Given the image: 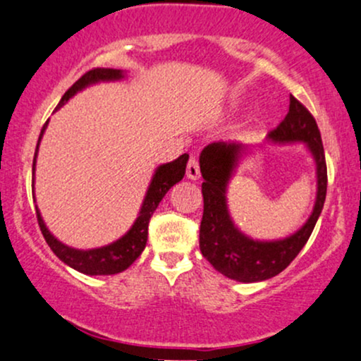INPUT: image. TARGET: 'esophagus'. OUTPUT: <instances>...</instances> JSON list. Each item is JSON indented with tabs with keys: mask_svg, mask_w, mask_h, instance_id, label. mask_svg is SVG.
Listing matches in <instances>:
<instances>
[{
	"mask_svg": "<svg viewBox=\"0 0 361 361\" xmlns=\"http://www.w3.org/2000/svg\"><path fill=\"white\" fill-rule=\"evenodd\" d=\"M188 179L191 180H197L201 177V172H200V164H197L196 159H191L188 164Z\"/></svg>",
	"mask_w": 361,
	"mask_h": 361,
	"instance_id": "34e87169",
	"label": "esophagus"
}]
</instances>
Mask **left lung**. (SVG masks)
I'll return each instance as SVG.
<instances>
[{
    "label": "left lung",
    "instance_id": "8db88e82",
    "mask_svg": "<svg viewBox=\"0 0 361 361\" xmlns=\"http://www.w3.org/2000/svg\"><path fill=\"white\" fill-rule=\"evenodd\" d=\"M268 143H302L314 160L317 180L314 208L305 224L297 232L273 240L252 238L242 232L235 225L226 200L235 172L257 147L218 141L208 145L200 155L201 176L204 179L201 185L204 200L200 228L201 254L224 276L240 283L264 281L281 273L307 244L326 201L327 169L321 131L310 112L295 97H290L288 114L269 133Z\"/></svg>",
    "mask_w": 361,
    "mask_h": 361
}]
</instances>
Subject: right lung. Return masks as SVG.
I'll use <instances>...</instances> for the list:
<instances>
[{"mask_svg":"<svg viewBox=\"0 0 361 361\" xmlns=\"http://www.w3.org/2000/svg\"><path fill=\"white\" fill-rule=\"evenodd\" d=\"M124 78H126V71L114 70V68H95V70L85 73L82 78L73 85L70 90L64 93L63 99H61V102L58 104V107H56V111L63 107L68 100L73 99L76 93L92 87V85L121 82V80ZM47 124H49V121L44 124L37 141V148H35L34 165H32V189H34L35 182V161H37L39 145L44 133H46ZM188 160L189 155L184 153L179 159L169 161V164H161L155 169L152 180H149L148 184L147 194H145L143 202H141L140 213H137L135 224L131 225V228H129L123 237H119L117 240L111 242V244L107 245L95 247V249H75V247L63 244V242L58 240V238L51 233V230L47 228L46 224H44L42 214H40L39 208L35 206L40 232H42L44 238H46L47 245L51 247L52 252H54L64 264L80 271V273L88 274V276H109V274L123 273L124 269H128L129 266L141 256V252H143L145 247H147L149 218L155 213V209L159 208L160 201L164 200V196L169 192V189L172 188V185H176L177 182L182 180V177H184L185 173Z\"/></svg>","mask_w":361,"mask_h":361,"instance_id":"add662e5","label":"right lung"}]
</instances>
